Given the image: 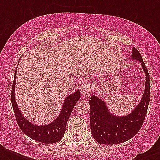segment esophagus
Here are the masks:
<instances>
[{"label": "esophagus", "mask_w": 160, "mask_h": 160, "mask_svg": "<svg viewBox=\"0 0 160 160\" xmlns=\"http://www.w3.org/2000/svg\"><path fill=\"white\" fill-rule=\"evenodd\" d=\"M80 91L85 97H90V95H91L92 89H91V86L89 83L84 82L80 86Z\"/></svg>", "instance_id": "34e87169"}]
</instances>
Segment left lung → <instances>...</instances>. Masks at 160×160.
<instances>
[{
    "instance_id": "8db88e82",
    "label": "left lung",
    "mask_w": 160,
    "mask_h": 160,
    "mask_svg": "<svg viewBox=\"0 0 160 160\" xmlns=\"http://www.w3.org/2000/svg\"><path fill=\"white\" fill-rule=\"evenodd\" d=\"M131 60L139 61L145 74L144 90L141 100L126 115H117L110 112L105 101L97 95L90 100V129L93 138L100 144H118L129 140L141 128L149 104V75L139 52L132 51Z\"/></svg>"
}]
</instances>
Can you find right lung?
<instances>
[{
    "mask_svg": "<svg viewBox=\"0 0 160 160\" xmlns=\"http://www.w3.org/2000/svg\"><path fill=\"white\" fill-rule=\"evenodd\" d=\"M16 82V70L15 71L14 82L12 85V91H11V104L19 127L21 128L24 134L33 139L34 140L45 144H55L56 142L60 141L65 134L68 119L77 101L80 99V90H78L67 95L63 102V105L58 116L51 123L42 125L29 121L20 111L15 97Z\"/></svg>",
    "mask_w": 160,
    "mask_h": 160,
    "instance_id": "add662e5",
    "label": "right lung"
}]
</instances>
